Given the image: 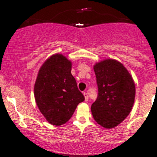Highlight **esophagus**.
<instances>
[{"mask_svg":"<svg viewBox=\"0 0 157 157\" xmlns=\"http://www.w3.org/2000/svg\"><path fill=\"white\" fill-rule=\"evenodd\" d=\"M84 100H85L86 101L88 100V98H89V96H88V94L87 93H84Z\"/></svg>","mask_w":157,"mask_h":157,"instance_id":"obj_1","label":"esophagus"}]
</instances>
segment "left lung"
<instances>
[{
  "label": "left lung",
  "instance_id": "left-lung-1",
  "mask_svg": "<svg viewBox=\"0 0 157 157\" xmlns=\"http://www.w3.org/2000/svg\"><path fill=\"white\" fill-rule=\"evenodd\" d=\"M98 93L91 105L95 121L111 129L122 122L131 113L136 95L134 81L119 61L107 59L93 66Z\"/></svg>",
  "mask_w": 157,
  "mask_h": 157
}]
</instances>
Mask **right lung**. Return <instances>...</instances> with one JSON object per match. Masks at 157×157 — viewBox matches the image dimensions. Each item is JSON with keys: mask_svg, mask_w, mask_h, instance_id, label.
Masks as SVG:
<instances>
[{"mask_svg": "<svg viewBox=\"0 0 157 157\" xmlns=\"http://www.w3.org/2000/svg\"><path fill=\"white\" fill-rule=\"evenodd\" d=\"M71 69V61L56 53L46 60L37 75L34 86L37 106L53 125H62L69 121L78 104L84 100Z\"/></svg>", "mask_w": 157, "mask_h": 157, "instance_id": "obj_1", "label": "right lung"}]
</instances>
